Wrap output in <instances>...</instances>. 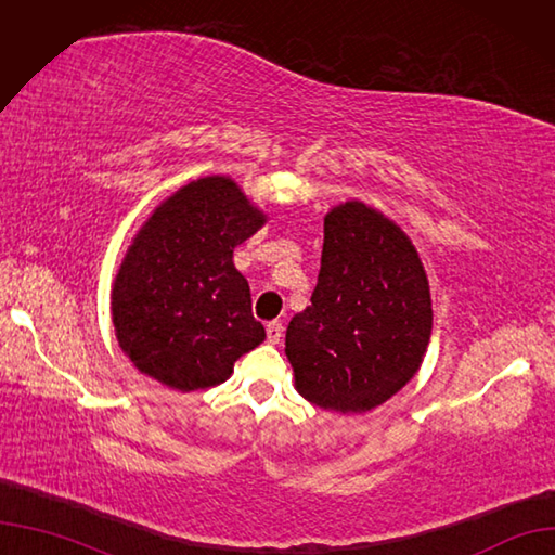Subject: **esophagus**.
<instances>
[{
	"instance_id": "34e87169",
	"label": "esophagus",
	"mask_w": 555,
	"mask_h": 555,
	"mask_svg": "<svg viewBox=\"0 0 555 555\" xmlns=\"http://www.w3.org/2000/svg\"><path fill=\"white\" fill-rule=\"evenodd\" d=\"M266 335H269L271 344H280V339H282V323L280 321L269 323V326H266Z\"/></svg>"
}]
</instances>
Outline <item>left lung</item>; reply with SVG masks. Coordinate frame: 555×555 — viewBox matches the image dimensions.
<instances>
[{
    "instance_id": "obj_1",
    "label": "left lung",
    "mask_w": 555,
    "mask_h": 555,
    "mask_svg": "<svg viewBox=\"0 0 555 555\" xmlns=\"http://www.w3.org/2000/svg\"><path fill=\"white\" fill-rule=\"evenodd\" d=\"M312 305L286 326L294 386L310 404L367 413L404 388L431 337V296L413 241L358 199L323 218Z\"/></svg>"
}]
</instances>
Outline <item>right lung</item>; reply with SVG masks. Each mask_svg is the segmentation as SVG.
Here are the masks:
<instances>
[{"label":"right lung","instance_id":"obj_1","mask_svg":"<svg viewBox=\"0 0 555 555\" xmlns=\"http://www.w3.org/2000/svg\"><path fill=\"white\" fill-rule=\"evenodd\" d=\"M269 222L227 175L188 181L132 236L112 282L119 349L158 384L195 392L232 376L266 331L253 317L250 284L234 247Z\"/></svg>","mask_w":555,"mask_h":555}]
</instances>
